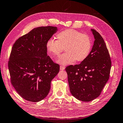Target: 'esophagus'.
Instances as JSON below:
<instances>
[{"mask_svg": "<svg viewBox=\"0 0 123 123\" xmlns=\"http://www.w3.org/2000/svg\"><path fill=\"white\" fill-rule=\"evenodd\" d=\"M65 68V66H60V70H64Z\"/></svg>", "mask_w": 123, "mask_h": 123, "instance_id": "esophagus-1", "label": "esophagus"}]
</instances>
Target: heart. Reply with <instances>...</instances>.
Wrapping results in <instances>:
<instances>
[{"label": "heart", "instance_id": "obj_1", "mask_svg": "<svg viewBox=\"0 0 123 123\" xmlns=\"http://www.w3.org/2000/svg\"><path fill=\"white\" fill-rule=\"evenodd\" d=\"M57 40L49 39L46 43V49L51 57L59 56L63 50L66 52L57 60L61 65L72 64L75 60L82 61L88 57L92 48L90 37L74 29H68L58 33Z\"/></svg>", "mask_w": 123, "mask_h": 123}]
</instances>
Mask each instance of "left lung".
Instances as JSON below:
<instances>
[{"label":"left lung","mask_w":123,"mask_h":123,"mask_svg":"<svg viewBox=\"0 0 123 123\" xmlns=\"http://www.w3.org/2000/svg\"><path fill=\"white\" fill-rule=\"evenodd\" d=\"M94 42L90 54L81 63L65 68L72 95L83 101L98 97L109 78L111 61L106 43L100 34L91 29Z\"/></svg>","instance_id":"obj_1"}]
</instances>
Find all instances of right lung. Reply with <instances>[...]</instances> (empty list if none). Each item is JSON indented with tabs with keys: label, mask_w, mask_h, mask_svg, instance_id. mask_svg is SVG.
<instances>
[{
	"label": "right lung",
	"mask_w": 123,
	"mask_h": 123,
	"mask_svg": "<svg viewBox=\"0 0 123 123\" xmlns=\"http://www.w3.org/2000/svg\"><path fill=\"white\" fill-rule=\"evenodd\" d=\"M57 31V27L34 28L13 45L8 63L11 81L26 100L37 103L44 99L59 72V65L47 56L46 48L47 41Z\"/></svg>",
	"instance_id": "1"
}]
</instances>
